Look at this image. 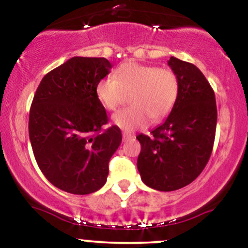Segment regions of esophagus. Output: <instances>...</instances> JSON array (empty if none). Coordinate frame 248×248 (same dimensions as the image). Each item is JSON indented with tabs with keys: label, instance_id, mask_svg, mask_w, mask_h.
Here are the masks:
<instances>
[{
	"label": "esophagus",
	"instance_id": "1",
	"mask_svg": "<svg viewBox=\"0 0 248 248\" xmlns=\"http://www.w3.org/2000/svg\"><path fill=\"white\" fill-rule=\"evenodd\" d=\"M134 135H132V134L127 133V132H124L122 133V139H124V141H128L130 140V139H133Z\"/></svg>",
	"mask_w": 248,
	"mask_h": 248
}]
</instances>
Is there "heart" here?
<instances>
[{"instance_id": "b5f03b06", "label": "heart", "mask_w": 248, "mask_h": 248, "mask_svg": "<svg viewBox=\"0 0 248 248\" xmlns=\"http://www.w3.org/2000/svg\"><path fill=\"white\" fill-rule=\"evenodd\" d=\"M178 92L179 81L172 70L135 62L121 64L114 78H102L95 87L98 99L109 110H115L126 94H130L132 106L113 115V122L127 132L146 127L149 120L158 122L167 118Z\"/></svg>"}]
</instances>
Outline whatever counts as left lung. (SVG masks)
<instances>
[{"label": "left lung", "instance_id": "left-lung-1", "mask_svg": "<svg viewBox=\"0 0 248 248\" xmlns=\"http://www.w3.org/2000/svg\"><path fill=\"white\" fill-rule=\"evenodd\" d=\"M168 65L179 81L177 101L152 135L136 136L141 179L158 191L178 190L201 175L211 156L217 126L215 92L201 70L175 57Z\"/></svg>", "mask_w": 248, "mask_h": 248}]
</instances>
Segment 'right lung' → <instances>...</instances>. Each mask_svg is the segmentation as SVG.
<instances>
[{
  "label": "right lung",
  "mask_w": 248,
  "mask_h": 248,
  "mask_svg": "<svg viewBox=\"0 0 248 248\" xmlns=\"http://www.w3.org/2000/svg\"><path fill=\"white\" fill-rule=\"evenodd\" d=\"M112 69L106 58L73 57L44 76L29 115V138L43 175L58 189L88 195L105 186L122 141L95 93Z\"/></svg>",
  "instance_id": "1"
}]
</instances>
